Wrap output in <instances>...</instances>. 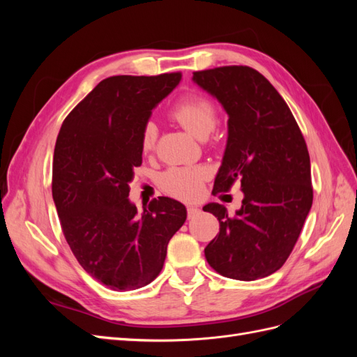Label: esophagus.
I'll return each instance as SVG.
<instances>
[{"instance_id": "esophagus-1", "label": "esophagus", "mask_w": 357, "mask_h": 357, "mask_svg": "<svg viewBox=\"0 0 357 357\" xmlns=\"http://www.w3.org/2000/svg\"><path fill=\"white\" fill-rule=\"evenodd\" d=\"M199 213V208L198 207H195V205H189L188 207V218L189 219H192V218H195V215Z\"/></svg>"}]
</instances>
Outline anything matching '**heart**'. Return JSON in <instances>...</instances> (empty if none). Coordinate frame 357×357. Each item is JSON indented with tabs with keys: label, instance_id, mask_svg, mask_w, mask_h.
Listing matches in <instances>:
<instances>
[{
	"label": "heart",
	"instance_id": "obj_1",
	"mask_svg": "<svg viewBox=\"0 0 357 357\" xmlns=\"http://www.w3.org/2000/svg\"><path fill=\"white\" fill-rule=\"evenodd\" d=\"M171 117L198 139H207L218 126V112L214 104L199 95L183 98L171 110ZM158 138V126L153 122L144 125L142 132V150L152 152ZM208 176L204 167H174L159 177V186L168 195L178 199H193L199 195L202 181Z\"/></svg>",
	"mask_w": 357,
	"mask_h": 357
}]
</instances>
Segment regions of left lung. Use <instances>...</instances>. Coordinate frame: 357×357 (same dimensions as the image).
<instances>
[{
	"instance_id": "obj_1",
	"label": "left lung",
	"mask_w": 357,
	"mask_h": 357,
	"mask_svg": "<svg viewBox=\"0 0 357 357\" xmlns=\"http://www.w3.org/2000/svg\"><path fill=\"white\" fill-rule=\"evenodd\" d=\"M192 80L229 117L213 192L229 190L240 180L244 193L234 215L218 202L202 208L220 223L205 259L223 277H268L294 250L312 204L305 139L282 95L256 70L220 67L193 73Z\"/></svg>"
}]
</instances>
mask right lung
<instances>
[{"label": "right lung", "mask_w": 357, "mask_h": 357, "mask_svg": "<svg viewBox=\"0 0 357 357\" xmlns=\"http://www.w3.org/2000/svg\"><path fill=\"white\" fill-rule=\"evenodd\" d=\"M180 80V73L113 75L61 126L52 195L62 232L84 271L112 290L152 283L186 220V207L172 198L153 199L142 214L128 198L134 168L143 162V128Z\"/></svg>", "instance_id": "right-lung-1"}]
</instances>
